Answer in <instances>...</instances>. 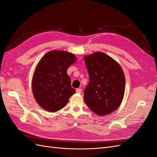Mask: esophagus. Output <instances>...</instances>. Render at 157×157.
I'll return each instance as SVG.
<instances>
[{"instance_id": "34e87169", "label": "esophagus", "mask_w": 157, "mask_h": 157, "mask_svg": "<svg viewBox=\"0 0 157 157\" xmlns=\"http://www.w3.org/2000/svg\"><path fill=\"white\" fill-rule=\"evenodd\" d=\"M76 92H77V94H81L82 92V90L80 88H77V90H76Z\"/></svg>"}]
</instances>
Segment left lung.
I'll use <instances>...</instances> for the list:
<instances>
[{"mask_svg": "<svg viewBox=\"0 0 157 157\" xmlns=\"http://www.w3.org/2000/svg\"><path fill=\"white\" fill-rule=\"evenodd\" d=\"M89 83L84 91V100L91 111L99 116L108 115L120 106L125 90V77L116 61L98 52L84 58Z\"/></svg>", "mask_w": 157, "mask_h": 157, "instance_id": "left-lung-1", "label": "left lung"}]
</instances>
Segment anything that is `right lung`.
<instances>
[{"label":"right lung","instance_id":"add662e5","mask_svg":"<svg viewBox=\"0 0 157 157\" xmlns=\"http://www.w3.org/2000/svg\"><path fill=\"white\" fill-rule=\"evenodd\" d=\"M76 59L69 52L53 50L46 53L38 63L33 77L32 90L36 102L46 111L60 110L75 93L67 71Z\"/></svg>","mask_w":157,"mask_h":157}]
</instances>
